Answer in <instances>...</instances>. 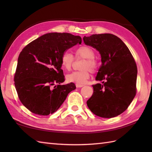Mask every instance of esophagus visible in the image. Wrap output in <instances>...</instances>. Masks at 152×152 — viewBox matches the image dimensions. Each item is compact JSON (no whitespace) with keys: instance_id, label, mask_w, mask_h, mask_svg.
I'll return each mask as SVG.
<instances>
[{"instance_id":"esophagus-1","label":"esophagus","mask_w":152,"mask_h":152,"mask_svg":"<svg viewBox=\"0 0 152 152\" xmlns=\"http://www.w3.org/2000/svg\"><path fill=\"white\" fill-rule=\"evenodd\" d=\"M76 88H82V87L84 86L83 84H80V83H76Z\"/></svg>"}]
</instances>
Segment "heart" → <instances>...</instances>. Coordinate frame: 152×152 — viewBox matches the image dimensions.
Instances as JSON below:
<instances>
[{"label": "heart", "instance_id": "b5f03b06", "mask_svg": "<svg viewBox=\"0 0 152 152\" xmlns=\"http://www.w3.org/2000/svg\"><path fill=\"white\" fill-rule=\"evenodd\" d=\"M76 59H85L81 66L82 70L75 71L66 75V80L69 82L84 83L90 78V72L94 73L98 69V61L95 59V51L92 48L88 46H82L74 51ZM74 61L73 55L70 51H66L61 57V65L64 70H70Z\"/></svg>", "mask_w": 152, "mask_h": 152}]
</instances>
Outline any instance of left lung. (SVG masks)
<instances>
[{
	"instance_id": "1",
	"label": "left lung",
	"mask_w": 152,
	"mask_h": 152,
	"mask_svg": "<svg viewBox=\"0 0 152 152\" xmlns=\"http://www.w3.org/2000/svg\"><path fill=\"white\" fill-rule=\"evenodd\" d=\"M83 39L99 51L102 62L96 77L102 83L93 85L87 104L99 117H115L127 109L136 95V62L127 46L114 34H95Z\"/></svg>"
}]
</instances>
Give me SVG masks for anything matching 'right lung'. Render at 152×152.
Masks as SVG:
<instances>
[{"mask_svg":"<svg viewBox=\"0 0 152 152\" xmlns=\"http://www.w3.org/2000/svg\"><path fill=\"white\" fill-rule=\"evenodd\" d=\"M78 43H82L79 36L51 33L31 42L21 51L14 84L20 101L33 114H53L76 89L72 82L61 85L64 81L61 57ZM56 83L58 85L53 86Z\"/></svg>","mask_w":152,"mask_h":152,"instance_id":"right-lung-1","label":"right lung"}]
</instances>
